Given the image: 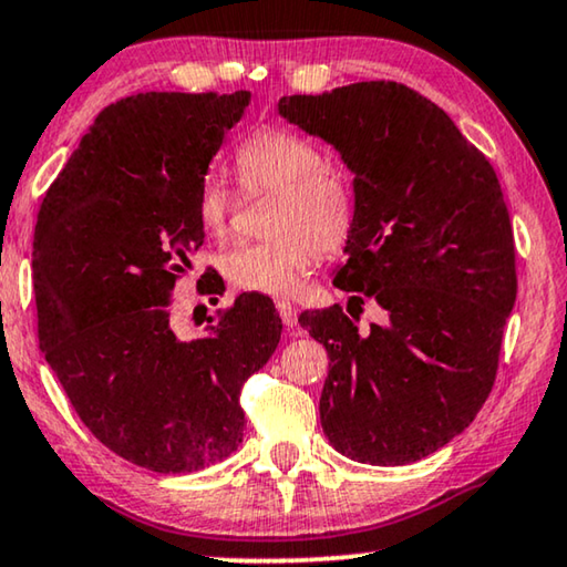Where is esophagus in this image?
<instances>
[{
	"instance_id": "esophagus-1",
	"label": "esophagus",
	"mask_w": 567,
	"mask_h": 567,
	"mask_svg": "<svg viewBox=\"0 0 567 567\" xmlns=\"http://www.w3.org/2000/svg\"><path fill=\"white\" fill-rule=\"evenodd\" d=\"M276 311L286 327H296V307L291 301H276Z\"/></svg>"
}]
</instances>
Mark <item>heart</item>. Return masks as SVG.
<instances>
[{"label": "heart", "instance_id": "b5f03b06", "mask_svg": "<svg viewBox=\"0 0 567 567\" xmlns=\"http://www.w3.org/2000/svg\"><path fill=\"white\" fill-rule=\"evenodd\" d=\"M235 172L243 187L274 193L266 240H240L220 254L223 276L238 289L291 296L319 254H332L352 230L354 199L342 174L321 167V152L284 128H258L235 150ZM197 223L223 235L230 217V195L215 174L199 182Z\"/></svg>", "mask_w": 567, "mask_h": 567}]
</instances>
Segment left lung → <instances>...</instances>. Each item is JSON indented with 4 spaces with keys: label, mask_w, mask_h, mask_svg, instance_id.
<instances>
[{
    "label": "left lung",
    "mask_w": 567,
    "mask_h": 567,
    "mask_svg": "<svg viewBox=\"0 0 567 567\" xmlns=\"http://www.w3.org/2000/svg\"><path fill=\"white\" fill-rule=\"evenodd\" d=\"M278 113L324 138L354 174V220L334 286L382 324L360 334L334 307L299 324L324 344L321 429L372 466L431 456L489 398L517 296L515 238L499 179L449 113L403 83L284 95Z\"/></svg>",
    "instance_id": "left-lung-1"
}]
</instances>
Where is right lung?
Segmentation results:
<instances>
[{"label":"right lung","mask_w":567,"mask_h":567,"mask_svg":"<svg viewBox=\"0 0 567 567\" xmlns=\"http://www.w3.org/2000/svg\"><path fill=\"white\" fill-rule=\"evenodd\" d=\"M248 103V91L111 103L34 228L40 350L85 429L156 474L199 472L240 446L243 382L281 339L266 296L235 299L197 339L169 324V291L205 238L197 187Z\"/></svg>","instance_id":"add662e5"}]
</instances>
